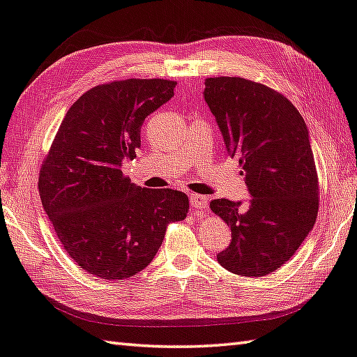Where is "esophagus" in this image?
Segmentation results:
<instances>
[{"label": "esophagus", "instance_id": "34e87169", "mask_svg": "<svg viewBox=\"0 0 357 357\" xmlns=\"http://www.w3.org/2000/svg\"><path fill=\"white\" fill-rule=\"evenodd\" d=\"M207 203H209V198L204 197V195H197V193L190 195V204H192L193 211L206 212L207 211Z\"/></svg>", "mask_w": 357, "mask_h": 357}]
</instances>
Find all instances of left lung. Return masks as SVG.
Segmentation results:
<instances>
[{
	"label": "left lung",
	"instance_id": "obj_1",
	"mask_svg": "<svg viewBox=\"0 0 357 357\" xmlns=\"http://www.w3.org/2000/svg\"><path fill=\"white\" fill-rule=\"evenodd\" d=\"M204 100L226 150L238 159L251 199L211 201L231 226L217 261L231 273L261 278L295 255L319 212V176L307 126L282 93L236 76L207 77Z\"/></svg>",
	"mask_w": 357,
	"mask_h": 357
}]
</instances>
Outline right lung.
<instances>
[{
    "instance_id": "obj_1",
    "label": "right lung",
    "mask_w": 357,
    "mask_h": 357,
    "mask_svg": "<svg viewBox=\"0 0 357 357\" xmlns=\"http://www.w3.org/2000/svg\"><path fill=\"white\" fill-rule=\"evenodd\" d=\"M174 81L125 79L79 96L62 120L38 173V193L57 238L82 270L126 280L150 264L168 223L189 212L185 193L145 189L121 172L135 158L148 115L173 96Z\"/></svg>"
}]
</instances>
